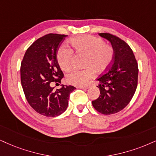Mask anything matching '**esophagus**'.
Masks as SVG:
<instances>
[{"label":"esophagus","instance_id":"34e87169","mask_svg":"<svg viewBox=\"0 0 156 156\" xmlns=\"http://www.w3.org/2000/svg\"><path fill=\"white\" fill-rule=\"evenodd\" d=\"M79 89H83V90H87L88 89V86H78V87H76Z\"/></svg>","mask_w":156,"mask_h":156}]
</instances>
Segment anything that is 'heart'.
<instances>
[{
	"label": "heart",
	"mask_w": 156,
	"mask_h": 156,
	"mask_svg": "<svg viewBox=\"0 0 156 156\" xmlns=\"http://www.w3.org/2000/svg\"><path fill=\"white\" fill-rule=\"evenodd\" d=\"M70 45L78 53L87 55L84 70L70 71L66 76L69 84L76 86L84 85L95 74L103 72L110 66L113 58V51L110 45H105L101 38L93 35H84L73 38ZM57 62L62 70H67L72 63V50L61 47L57 53Z\"/></svg>",
	"instance_id": "b5f03b06"
}]
</instances>
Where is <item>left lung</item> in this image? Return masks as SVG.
Listing matches in <instances>:
<instances>
[{
	"mask_svg": "<svg viewBox=\"0 0 156 156\" xmlns=\"http://www.w3.org/2000/svg\"><path fill=\"white\" fill-rule=\"evenodd\" d=\"M113 50V62L106 73L98 79L101 95L92 102L104 115L119 112L129 104L137 87L138 66L131 48L124 40L108 33H100Z\"/></svg>",
	"mask_w": 156,
	"mask_h": 156,
	"instance_id": "8db88e82",
	"label": "left lung"
}]
</instances>
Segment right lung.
Instances as JSON below:
<instances>
[{
    "mask_svg": "<svg viewBox=\"0 0 156 156\" xmlns=\"http://www.w3.org/2000/svg\"><path fill=\"white\" fill-rule=\"evenodd\" d=\"M67 35L48 34L29 47L21 63V82L27 101L34 111L55 117L66 111L74 86L61 84L53 90V82L61 83L63 74L57 62L59 45Z\"/></svg>",
    "mask_w": 156,
    "mask_h": 156,
    "instance_id": "obj_1",
    "label": "right lung"
}]
</instances>
